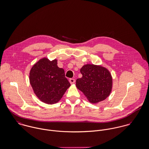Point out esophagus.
<instances>
[{"label": "esophagus", "instance_id": "34e87169", "mask_svg": "<svg viewBox=\"0 0 149 149\" xmlns=\"http://www.w3.org/2000/svg\"><path fill=\"white\" fill-rule=\"evenodd\" d=\"M69 82H70V84H72L75 83L76 80H75V79H69Z\"/></svg>", "mask_w": 149, "mask_h": 149}]
</instances>
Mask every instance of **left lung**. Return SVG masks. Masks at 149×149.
Returning a JSON list of instances; mask_svg holds the SVG:
<instances>
[{
    "instance_id": "left-lung-1",
    "label": "left lung",
    "mask_w": 149,
    "mask_h": 149,
    "mask_svg": "<svg viewBox=\"0 0 149 149\" xmlns=\"http://www.w3.org/2000/svg\"><path fill=\"white\" fill-rule=\"evenodd\" d=\"M80 72L83 76L76 80V87L91 103H98L109 97L112 88V77L107 69L87 64L81 68Z\"/></svg>"
}]
</instances>
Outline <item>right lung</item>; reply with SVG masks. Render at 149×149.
Segmentation results:
<instances>
[{
	"label": "right lung",
	"instance_id": "1",
	"mask_svg": "<svg viewBox=\"0 0 149 149\" xmlns=\"http://www.w3.org/2000/svg\"><path fill=\"white\" fill-rule=\"evenodd\" d=\"M31 85L38 98L47 104H54L62 97L70 84L65 77L63 69L57 66V60L45 58L32 68Z\"/></svg>",
	"mask_w": 149,
	"mask_h": 149
}]
</instances>
